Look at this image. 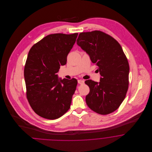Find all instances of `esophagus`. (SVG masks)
Segmentation results:
<instances>
[{
	"label": "esophagus",
	"mask_w": 152,
	"mask_h": 152,
	"mask_svg": "<svg viewBox=\"0 0 152 152\" xmlns=\"http://www.w3.org/2000/svg\"><path fill=\"white\" fill-rule=\"evenodd\" d=\"M78 83L79 84H83L84 83V80H78Z\"/></svg>",
	"instance_id": "esophagus-1"
}]
</instances>
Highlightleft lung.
<instances>
[{
    "label": "left lung",
    "mask_w": 152,
    "mask_h": 152,
    "mask_svg": "<svg viewBox=\"0 0 152 152\" xmlns=\"http://www.w3.org/2000/svg\"><path fill=\"white\" fill-rule=\"evenodd\" d=\"M77 44L98 66L100 82L88 80L90 89L86 100L89 108L100 115H108L118 108L128 89L129 65L120 44L100 31L81 32Z\"/></svg>",
    "instance_id": "obj_1"
}]
</instances>
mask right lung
<instances>
[{"mask_svg": "<svg viewBox=\"0 0 152 152\" xmlns=\"http://www.w3.org/2000/svg\"><path fill=\"white\" fill-rule=\"evenodd\" d=\"M78 34L48 35L30 49L24 70L27 97L37 115L54 120L70 108L77 81L56 73L76 42Z\"/></svg>", "mask_w": 152, "mask_h": 152, "instance_id": "add662e5", "label": "right lung"}]
</instances>
